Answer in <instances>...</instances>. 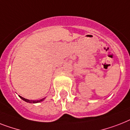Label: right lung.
I'll list each match as a JSON object with an SVG mask.
<instances>
[{
	"label": "right lung",
	"instance_id": "obj_1",
	"mask_svg": "<svg viewBox=\"0 0 130 130\" xmlns=\"http://www.w3.org/2000/svg\"><path fill=\"white\" fill-rule=\"evenodd\" d=\"M20 98L22 99L23 100H24V101H25V102H28V103H39V102H42L44 99H42V100H38V101H30V100H27V99H25V98H23V97H21V96H19Z\"/></svg>",
	"mask_w": 130,
	"mask_h": 130
}]
</instances>
